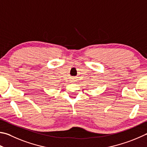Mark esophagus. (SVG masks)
Segmentation results:
<instances>
[{
	"instance_id": "obj_1",
	"label": "esophagus",
	"mask_w": 147,
	"mask_h": 147,
	"mask_svg": "<svg viewBox=\"0 0 147 147\" xmlns=\"http://www.w3.org/2000/svg\"><path fill=\"white\" fill-rule=\"evenodd\" d=\"M71 81H72V82H73V81H74V79H73V78L72 79V80H71Z\"/></svg>"
}]
</instances>
